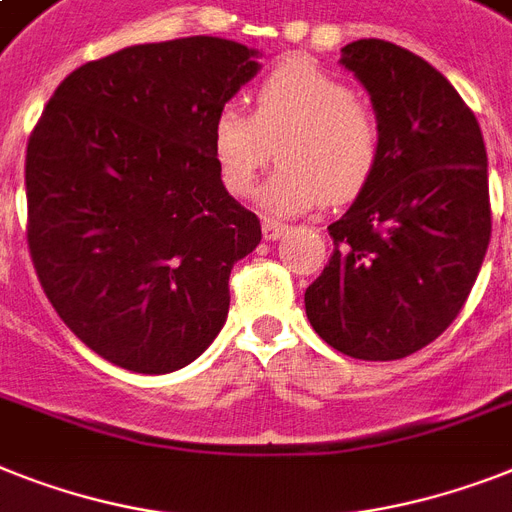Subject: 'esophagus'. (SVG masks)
<instances>
[{"label":"esophagus","instance_id":"esophagus-1","mask_svg":"<svg viewBox=\"0 0 512 512\" xmlns=\"http://www.w3.org/2000/svg\"><path fill=\"white\" fill-rule=\"evenodd\" d=\"M286 231H289V226H286V223H281V220H273V218L263 220V236L268 239V242H276V239H281Z\"/></svg>","mask_w":512,"mask_h":512}]
</instances>
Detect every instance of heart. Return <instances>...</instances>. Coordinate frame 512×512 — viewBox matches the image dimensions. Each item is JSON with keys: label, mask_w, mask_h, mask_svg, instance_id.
I'll use <instances>...</instances> for the list:
<instances>
[{"label": "heart", "mask_w": 512, "mask_h": 512, "mask_svg": "<svg viewBox=\"0 0 512 512\" xmlns=\"http://www.w3.org/2000/svg\"><path fill=\"white\" fill-rule=\"evenodd\" d=\"M381 123L347 81L305 57H289L255 91V112L223 105L210 128L218 176L234 197L255 189L278 147L281 165L260 189L270 213L344 202L365 189L381 160Z\"/></svg>", "instance_id": "1"}]
</instances>
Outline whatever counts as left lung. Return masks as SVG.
I'll list each match as a JSON object with an SVG mask.
<instances>
[{"mask_svg":"<svg viewBox=\"0 0 512 512\" xmlns=\"http://www.w3.org/2000/svg\"><path fill=\"white\" fill-rule=\"evenodd\" d=\"M381 123V160L328 226L331 260L307 286L315 334L357 360H400L463 310L484 263L492 213L481 128L447 78L392 41L342 49Z\"/></svg>","mask_w":512,"mask_h":512,"instance_id":"1","label":"left lung"}]
</instances>
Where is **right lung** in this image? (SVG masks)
<instances>
[{
    "label": "right lung",
    "instance_id": "add662e5",
    "mask_svg": "<svg viewBox=\"0 0 512 512\" xmlns=\"http://www.w3.org/2000/svg\"><path fill=\"white\" fill-rule=\"evenodd\" d=\"M260 52L218 36L136 44L73 70L28 139L33 268L65 326L134 373H173L228 318L260 220L226 191L210 128Z\"/></svg>",
    "mask_w": 512,
    "mask_h": 512
}]
</instances>
